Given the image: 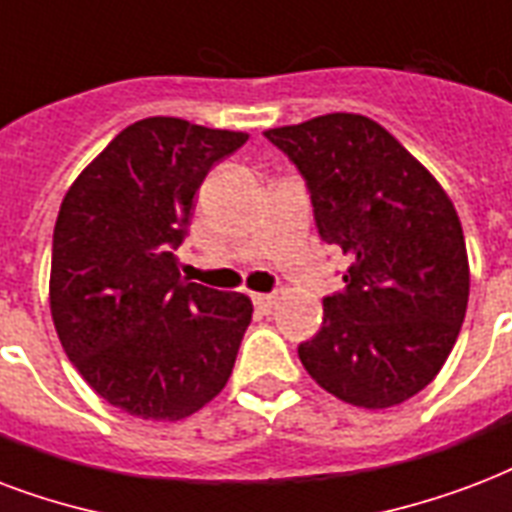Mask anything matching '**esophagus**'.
<instances>
[{
    "instance_id": "34e87169",
    "label": "esophagus",
    "mask_w": 512,
    "mask_h": 512,
    "mask_svg": "<svg viewBox=\"0 0 512 512\" xmlns=\"http://www.w3.org/2000/svg\"><path fill=\"white\" fill-rule=\"evenodd\" d=\"M276 295L273 292H257V295H252V303H255V308L260 311V314H268V311H273V306H276Z\"/></svg>"
}]
</instances>
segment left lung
<instances>
[{
    "instance_id": "1",
    "label": "left lung",
    "mask_w": 512,
    "mask_h": 512,
    "mask_svg": "<svg viewBox=\"0 0 512 512\" xmlns=\"http://www.w3.org/2000/svg\"><path fill=\"white\" fill-rule=\"evenodd\" d=\"M306 179L343 290L298 357L343 403L392 408L438 376L470 295L462 222L446 190L376 120L351 112L265 131Z\"/></svg>"
}]
</instances>
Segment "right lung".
Listing matches in <instances>:
<instances>
[{"label":"right lung","mask_w":512,"mask_h":512,"mask_svg":"<svg viewBox=\"0 0 512 512\" xmlns=\"http://www.w3.org/2000/svg\"><path fill=\"white\" fill-rule=\"evenodd\" d=\"M247 142L179 120L123 128L74 179L53 230L50 314L66 357L109 405L177 421L228 384L252 300L179 276L193 195Z\"/></svg>","instance_id":"obj_1"}]
</instances>
